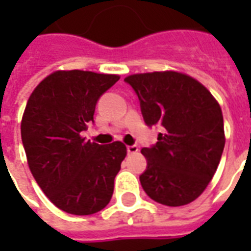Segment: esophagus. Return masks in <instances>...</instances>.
<instances>
[{"mask_svg": "<svg viewBox=\"0 0 251 251\" xmlns=\"http://www.w3.org/2000/svg\"><path fill=\"white\" fill-rule=\"evenodd\" d=\"M138 152V147H137V145H129V147H127V153H137Z\"/></svg>", "mask_w": 251, "mask_h": 251, "instance_id": "1", "label": "esophagus"}]
</instances>
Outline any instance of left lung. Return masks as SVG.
Masks as SVG:
<instances>
[{
  "label": "left lung",
  "mask_w": 251,
  "mask_h": 251,
  "mask_svg": "<svg viewBox=\"0 0 251 251\" xmlns=\"http://www.w3.org/2000/svg\"><path fill=\"white\" fill-rule=\"evenodd\" d=\"M125 82L136 91L147 125L165 129L154 147L141 149L148 161L142 188L160 204H188L203 194L221 161L226 141L221 106L181 72L134 74Z\"/></svg>",
  "instance_id": "obj_1"
}]
</instances>
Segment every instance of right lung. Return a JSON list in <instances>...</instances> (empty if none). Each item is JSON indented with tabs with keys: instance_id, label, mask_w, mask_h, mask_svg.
I'll return each mask as SVG.
<instances>
[{
	"instance_id": "right-lung-1",
	"label": "right lung",
	"mask_w": 251,
	"mask_h": 251,
	"mask_svg": "<svg viewBox=\"0 0 251 251\" xmlns=\"http://www.w3.org/2000/svg\"><path fill=\"white\" fill-rule=\"evenodd\" d=\"M120 75L55 71L41 80L25 106L21 138L28 165L47 198L72 215H91L109 204L126 157L121 141L109 145L80 136L95 104Z\"/></svg>"
}]
</instances>
